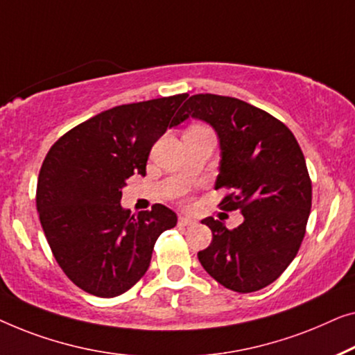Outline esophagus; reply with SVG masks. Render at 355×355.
<instances>
[{
  "label": "esophagus",
  "mask_w": 355,
  "mask_h": 355,
  "mask_svg": "<svg viewBox=\"0 0 355 355\" xmlns=\"http://www.w3.org/2000/svg\"><path fill=\"white\" fill-rule=\"evenodd\" d=\"M178 223L182 227H189V225H194V223H196V220H194V218L189 217V216H180Z\"/></svg>",
  "instance_id": "34e87169"
}]
</instances>
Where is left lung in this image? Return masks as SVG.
<instances>
[{
    "mask_svg": "<svg viewBox=\"0 0 355 355\" xmlns=\"http://www.w3.org/2000/svg\"><path fill=\"white\" fill-rule=\"evenodd\" d=\"M198 119L214 128L220 148L216 189L232 188L218 204L241 209L244 220L228 230L206 217L212 243L198 252L209 275L236 293H252L286 270L301 246L312 206L306 159L289 128L238 98L193 94L172 127Z\"/></svg>",
    "mask_w": 355,
    "mask_h": 355,
    "instance_id": "left-lung-1",
    "label": "left lung"
}]
</instances>
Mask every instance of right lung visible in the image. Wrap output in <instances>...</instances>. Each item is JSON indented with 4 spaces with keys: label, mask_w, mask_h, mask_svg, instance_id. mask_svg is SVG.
Masks as SVG:
<instances>
[{
    "label": "right lung",
    "mask_w": 355,
    "mask_h": 355,
    "mask_svg": "<svg viewBox=\"0 0 355 355\" xmlns=\"http://www.w3.org/2000/svg\"><path fill=\"white\" fill-rule=\"evenodd\" d=\"M188 94L122 104L80 123L44 157L37 211L64 273L93 296L116 297L146 273L154 244L177 225L162 204L132 216L121 206L125 180L146 175L153 144L172 127Z\"/></svg>",
    "instance_id": "1"
}]
</instances>
